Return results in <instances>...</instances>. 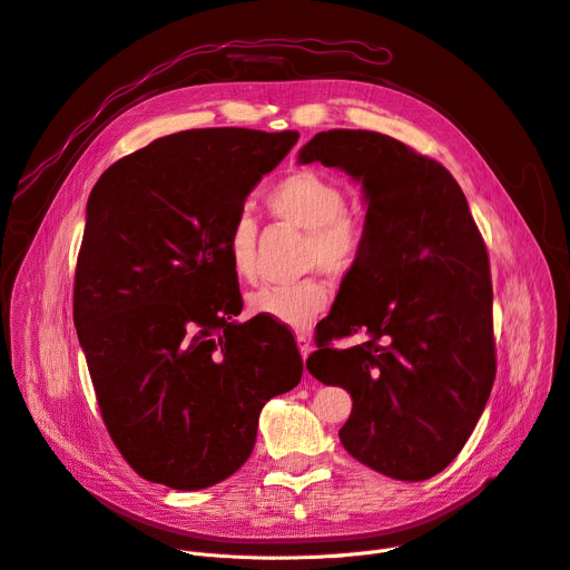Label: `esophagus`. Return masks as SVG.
I'll list each match as a JSON object with an SVG mask.
<instances>
[{
	"label": "esophagus",
	"instance_id": "34e87169",
	"mask_svg": "<svg viewBox=\"0 0 570 570\" xmlns=\"http://www.w3.org/2000/svg\"><path fill=\"white\" fill-rule=\"evenodd\" d=\"M296 344H298V352H301V356H303V361L311 356V352H313V342H311V337L308 335H296Z\"/></svg>",
	"mask_w": 570,
	"mask_h": 570
}]
</instances>
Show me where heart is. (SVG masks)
Segmentation results:
<instances>
[{
	"label": "heart",
	"instance_id": "b5f03b06",
	"mask_svg": "<svg viewBox=\"0 0 570 570\" xmlns=\"http://www.w3.org/2000/svg\"><path fill=\"white\" fill-rule=\"evenodd\" d=\"M267 212L305 230L303 265L320 267L328 276L352 274L365 250L367 230L356 214L346 209V191L328 175L298 168L276 180L265 194ZM257 224L246 212L237 214L226 233V255L239 281H253L257 269ZM333 301V292L320 276L289 285H262L246 296L248 313L265 315L292 328H308Z\"/></svg>",
	"mask_w": 570,
	"mask_h": 570
}]
</instances>
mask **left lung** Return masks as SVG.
Here are the masks:
<instances>
[{"label": "left lung", "instance_id": "left-lung-1", "mask_svg": "<svg viewBox=\"0 0 570 570\" xmlns=\"http://www.w3.org/2000/svg\"><path fill=\"white\" fill-rule=\"evenodd\" d=\"M298 159L346 170L367 198L363 257L305 367L352 392L348 454L392 479H429L463 450L495 381L487 244L452 173L397 139L328 129ZM358 330L367 343L332 346Z\"/></svg>", "mask_w": 570, "mask_h": 570}]
</instances>
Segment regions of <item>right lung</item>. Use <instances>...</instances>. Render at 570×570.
<instances>
[{
	"instance_id": "obj_1",
	"label": "right lung",
	"mask_w": 570,
	"mask_h": 570,
	"mask_svg": "<svg viewBox=\"0 0 570 570\" xmlns=\"http://www.w3.org/2000/svg\"><path fill=\"white\" fill-rule=\"evenodd\" d=\"M298 132L187 129L111 164L89 196L72 317L105 426L137 474L198 491L237 472L303 361L269 320L233 322L226 233Z\"/></svg>"
}]
</instances>
